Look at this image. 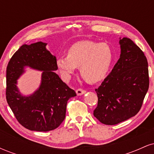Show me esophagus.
<instances>
[{
	"mask_svg": "<svg viewBox=\"0 0 154 154\" xmlns=\"http://www.w3.org/2000/svg\"><path fill=\"white\" fill-rule=\"evenodd\" d=\"M85 90L82 89V88H79V89H77V91H76V93H77V95H81L82 94H84L85 93Z\"/></svg>",
	"mask_w": 154,
	"mask_h": 154,
	"instance_id": "34e87169",
	"label": "esophagus"
}]
</instances>
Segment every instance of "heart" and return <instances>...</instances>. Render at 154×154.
Instances as JSON below:
<instances>
[{
	"mask_svg": "<svg viewBox=\"0 0 154 154\" xmlns=\"http://www.w3.org/2000/svg\"><path fill=\"white\" fill-rule=\"evenodd\" d=\"M111 48L105 43L82 40L74 43L67 56H59L56 65L65 80H69L79 67L82 77L90 83L101 81L106 76L113 60Z\"/></svg>",
	"mask_w": 154,
	"mask_h": 154,
	"instance_id": "b5f03b06",
	"label": "heart"
}]
</instances>
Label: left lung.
Wrapping results in <instances>:
<instances>
[{"label": "left lung", "mask_w": 154, "mask_h": 154, "mask_svg": "<svg viewBox=\"0 0 154 154\" xmlns=\"http://www.w3.org/2000/svg\"><path fill=\"white\" fill-rule=\"evenodd\" d=\"M121 54L112 71L95 89L98 105L93 115L101 123L117 125L140 110L149 87L148 61L130 38L119 40Z\"/></svg>", "instance_id": "obj_1"}]
</instances>
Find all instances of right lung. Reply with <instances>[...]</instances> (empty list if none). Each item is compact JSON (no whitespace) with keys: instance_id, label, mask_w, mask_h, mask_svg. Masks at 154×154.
I'll return each mask as SVG.
<instances>
[{"instance_id":"obj_1","label":"right lung","mask_w":154,"mask_h":154,"mask_svg":"<svg viewBox=\"0 0 154 154\" xmlns=\"http://www.w3.org/2000/svg\"><path fill=\"white\" fill-rule=\"evenodd\" d=\"M46 45L38 42L22 45L11 58L6 69L7 103L19 124L38 132L57 128L66 116L67 101L77 95L54 72L58 69L56 58L46 50ZM24 66L43 71L39 89L26 97L21 95L16 87V79Z\"/></svg>"}]
</instances>
